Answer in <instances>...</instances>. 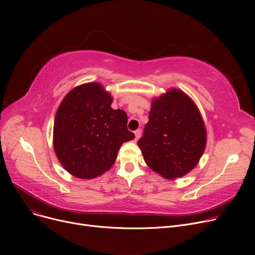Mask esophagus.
<instances>
[{"label":"esophagus","mask_w":255,"mask_h":255,"mask_svg":"<svg viewBox=\"0 0 255 255\" xmlns=\"http://www.w3.org/2000/svg\"><path fill=\"white\" fill-rule=\"evenodd\" d=\"M134 134H135V139L137 140L140 136H141V129H137L134 131Z\"/></svg>","instance_id":"obj_1"}]
</instances>
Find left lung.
Instances as JSON below:
<instances>
[{"mask_svg": "<svg viewBox=\"0 0 255 255\" xmlns=\"http://www.w3.org/2000/svg\"><path fill=\"white\" fill-rule=\"evenodd\" d=\"M207 132L197 107L180 90L155 99L137 141L145 163L165 179L180 178L198 163Z\"/></svg>", "mask_w": 255, "mask_h": 255, "instance_id": "8db88e82", "label": "left lung"}]
</instances>
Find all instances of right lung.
Listing matches in <instances>:
<instances>
[{
	"instance_id": "1",
	"label": "right lung",
	"mask_w": 255,
	"mask_h": 255,
	"mask_svg": "<svg viewBox=\"0 0 255 255\" xmlns=\"http://www.w3.org/2000/svg\"><path fill=\"white\" fill-rule=\"evenodd\" d=\"M96 83L78 86L60 104L53 124V148L63 167L79 179H94L115 163L123 142L135 137L124 111Z\"/></svg>"
}]
</instances>
